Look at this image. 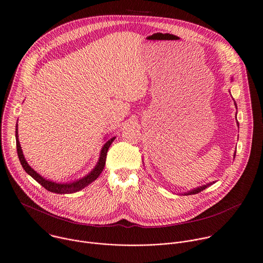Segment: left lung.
Masks as SVG:
<instances>
[{
    "mask_svg": "<svg viewBox=\"0 0 263 263\" xmlns=\"http://www.w3.org/2000/svg\"><path fill=\"white\" fill-rule=\"evenodd\" d=\"M234 105L236 106V104H235V102H234ZM235 156V155H234ZM213 184H215V182H213V183H209V184H206V185H204V186H201V187H198V188H196V189H193V190H191V191H189V192H187V193H185V195H193V194H197V193H199V192H201V191H203L204 189H206L208 187H210L211 185H213Z\"/></svg>",
    "mask_w": 263,
    "mask_h": 263,
    "instance_id": "obj_1",
    "label": "left lung"
}]
</instances>
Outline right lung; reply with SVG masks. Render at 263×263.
Wrapping results in <instances>:
<instances>
[{
	"label": "right lung",
	"instance_id": "obj_1",
	"mask_svg": "<svg viewBox=\"0 0 263 263\" xmlns=\"http://www.w3.org/2000/svg\"><path fill=\"white\" fill-rule=\"evenodd\" d=\"M17 124H16V129H15V138H16V148H17V155L21 161V164L23 166V168L25 169V171L30 174V176L36 181L38 182L42 187H44L46 190L53 192V193H58V194H69V193H75L77 191L82 190L84 187H86L87 185H90L91 183H93L99 176L100 173L103 171L104 166H105V162H106V156H107V151L110 146V144L112 143V141L115 140L116 137H112L110 139H108L105 144L102 146L101 153H100V157H99V161L97 163V165L95 166V168L89 173L86 174L85 177H83L80 180H77L75 182H70V183H55V182H51L49 180L44 179L43 177H41L40 174L35 171L26 161L25 156L23 154V149L21 147V143L18 140V132H17Z\"/></svg>",
	"mask_w": 263,
	"mask_h": 263
}]
</instances>
